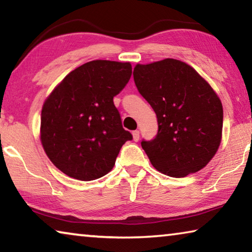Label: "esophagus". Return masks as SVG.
<instances>
[{"label":"esophagus","mask_w":252,"mask_h":252,"mask_svg":"<svg viewBox=\"0 0 252 252\" xmlns=\"http://www.w3.org/2000/svg\"><path fill=\"white\" fill-rule=\"evenodd\" d=\"M132 135H133V140H134V141H139V139H140V132H139L138 130H135V131L132 132Z\"/></svg>","instance_id":"esophagus-1"}]
</instances>
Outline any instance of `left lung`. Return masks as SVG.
I'll return each mask as SVG.
<instances>
[{
    "label": "left lung",
    "mask_w": 252,
    "mask_h": 252,
    "mask_svg": "<svg viewBox=\"0 0 252 252\" xmlns=\"http://www.w3.org/2000/svg\"><path fill=\"white\" fill-rule=\"evenodd\" d=\"M135 87L157 114L158 132L141 147L158 171L183 178L206 167L221 142L223 110L210 85L174 59L138 64Z\"/></svg>",
    "instance_id": "obj_1"
}]
</instances>
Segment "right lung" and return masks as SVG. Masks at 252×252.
I'll return each instance as SVG.
<instances>
[{"label":"right lung","instance_id":"add662e5","mask_svg":"<svg viewBox=\"0 0 252 252\" xmlns=\"http://www.w3.org/2000/svg\"><path fill=\"white\" fill-rule=\"evenodd\" d=\"M131 74L129 62L95 60L70 72L45 100L42 146L66 176L82 181L105 176L123 144L132 140L113 103Z\"/></svg>","mask_w":252,"mask_h":252}]
</instances>
